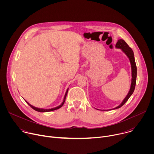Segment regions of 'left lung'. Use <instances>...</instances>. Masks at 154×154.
I'll return each mask as SVG.
<instances>
[{
	"instance_id": "left-lung-1",
	"label": "left lung",
	"mask_w": 154,
	"mask_h": 154,
	"mask_svg": "<svg viewBox=\"0 0 154 154\" xmlns=\"http://www.w3.org/2000/svg\"><path fill=\"white\" fill-rule=\"evenodd\" d=\"M115 47L117 49H121V51L127 55V57L128 58V59L130 60V64H131V82L130 90H129L127 95L126 96V97L124 98V99L121 103V104L113 109H109V110H112V109H115L121 108L128 100L129 97L131 96V94H133V93L135 90L136 82H137V69L136 63H135V57H134V54L132 49H131L128 46V45L125 42L124 40L121 39H120L118 41ZM107 110H108V109H107Z\"/></svg>"
}]
</instances>
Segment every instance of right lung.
Instances as JSON below:
<instances>
[{
  "instance_id": "1",
  "label": "right lung",
  "mask_w": 154,
  "mask_h": 154,
  "mask_svg": "<svg viewBox=\"0 0 154 154\" xmlns=\"http://www.w3.org/2000/svg\"><path fill=\"white\" fill-rule=\"evenodd\" d=\"M68 90H69V88H68L67 89V90H66V93H65V95H64V99H63V102L61 103V105H58V106H57V107H55V108H50V109H45V108H37V107H35V106H33V105H32L31 104H30L28 102H27L26 100V102L33 109H35V111H37V112H51V111H54V110H55V109H58V108H61L62 106H63V105L64 104V102H65V100H66V96H67V94H68Z\"/></svg>"
}]
</instances>
